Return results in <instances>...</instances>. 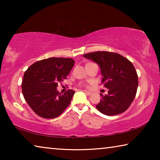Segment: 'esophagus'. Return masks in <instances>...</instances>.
<instances>
[{
    "label": "esophagus",
    "instance_id": "esophagus-1",
    "mask_svg": "<svg viewBox=\"0 0 160 160\" xmlns=\"http://www.w3.org/2000/svg\"><path fill=\"white\" fill-rule=\"evenodd\" d=\"M83 92H85L86 94H88V95H91L92 94V92H89V91H87V90H83Z\"/></svg>",
    "mask_w": 160,
    "mask_h": 160
}]
</instances>
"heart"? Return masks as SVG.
I'll return each instance as SVG.
<instances>
[{"label":"heart","mask_w":160,"mask_h":160,"mask_svg":"<svg viewBox=\"0 0 160 160\" xmlns=\"http://www.w3.org/2000/svg\"><path fill=\"white\" fill-rule=\"evenodd\" d=\"M88 64H89V63H88Z\"/></svg>","instance_id":"b5f03b06"}]
</instances>
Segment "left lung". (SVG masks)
Instances as JSON below:
<instances>
[{
	"instance_id": "obj_1",
	"label": "left lung",
	"mask_w": 160,
	"mask_h": 160,
	"mask_svg": "<svg viewBox=\"0 0 160 160\" xmlns=\"http://www.w3.org/2000/svg\"><path fill=\"white\" fill-rule=\"evenodd\" d=\"M86 58L99 65L103 78L102 82L109 89L108 94L102 96L96 107L107 116H114L128 109L136 95L138 78L133 65L117 53L95 51L84 54Z\"/></svg>"
}]
</instances>
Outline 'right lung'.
Wrapping results in <instances>:
<instances>
[{"label": "right lung", "mask_w": 160, "mask_h": 160, "mask_svg": "<svg viewBox=\"0 0 160 160\" xmlns=\"http://www.w3.org/2000/svg\"><path fill=\"white\" fill-rule=\"evenodd\" d=\"M72 58L52 57L35 62L26 70L22 83L25 101L38 116L54 118L69 106L75 91L61 94L58 83L67 79L74 66Z\"/></svg>", "instance_id": "1"}]
</instances>
